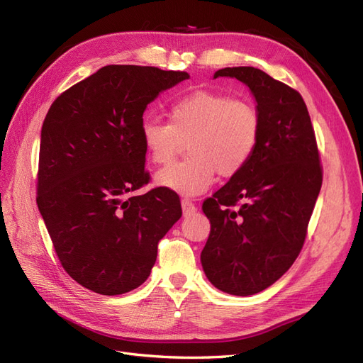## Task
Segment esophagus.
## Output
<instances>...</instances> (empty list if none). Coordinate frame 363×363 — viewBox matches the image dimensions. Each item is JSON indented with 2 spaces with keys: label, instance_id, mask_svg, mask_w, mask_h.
<instances>
[{
  "label": "esophagus",
  "instance_id": "esophagus-1",
  "mask_svg": "<svg viewBox=\"0 0 363 363\" xmlns=\"http://www.w3.org/2000/svg\"><path fill=\"white\" fill-rule=\"evenodd\" d=\"M182 208H183V215L184 216H191L196 212V206L189 200V199H183L182 200Z\"/></svg>",
  "mask_w": 363,
  "mask_h": 363
}]
</instances>
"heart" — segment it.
<instances>
[{
    "label": "heart",
    "mask_w": 363,
    "mask_h": 363,
    "mask_svg": "<svg viewBox=\"0 0 363 363\" xmlns=\"http://www.w3.org/2000/svg\"><path fill=\"white\" fill-rule=\"evenodd\" d=\"M169 123L145 119L142 144L156 164L169 163L189 140V159L169 164L156 174V184L186 196L206 192L216 172L233 177L255 155L260 119L256 107L228 95L196 91L169 107Z\"/></svg>",
    "instance_id": "heart-1"
}]
</instances>
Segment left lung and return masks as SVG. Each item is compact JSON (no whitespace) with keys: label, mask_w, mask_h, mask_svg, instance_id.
I'll return each instance as SVG.
<instances>
[{"label":"left lung","mask_w":363,"mask_h":363,"mask_svg":"<svg viewBox=\"0 0 363 363\" xmlns=\"http://www.w3.org/2000/svg\"><path fill=\"white\" fill-rule=\"evenodd\" d=\"M218 77L250 87L260 133L247 167L203 203L211 235L201 265L215 288L247 296L276 283L300 255L323 171L298 92L252 67L224 68Z\"/></svg>","instance_id":"1"}]
</instances>
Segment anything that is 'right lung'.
<instances>
[{
	"label": "right lung",
	"instance_id": "obj_1",
	"mask_svg": "<svg viewBox=\"0 0 363 363\" xmlns=\"http://www.w3.org/2000/svg\"><path fill=\"white\" fill-rule=\"evenodd\" d=\"M184 71L107 65L65 91L40 131L38 207L57 257L83 288L119 295L144 283L159 240L182 216L179 195L147 184L140 127Z\"/></svg>",
	"mask_w": 363,
	"mask_h": 363
}]
</instances>
